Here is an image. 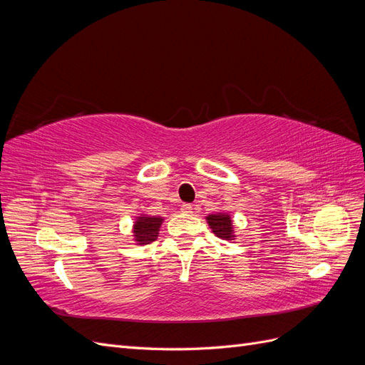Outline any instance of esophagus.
Returning a JSON list of instances; mask_svg holds the SVG:
<instances>
[{"label":"esophagus","instance_id":"34e87169","mask_svg":"<svg viewBox=\"0 0 365 365\" xmlns=\"http://www.w3.org/2000/svg\"><path fill=\"white\" fill-rule=\"evenodd\" d=\"M192 210H193V207L190 204H182L181 205V212L182 213H192Z\"/></svg>","mask_w":365,"mask_h":365}]
</instances>
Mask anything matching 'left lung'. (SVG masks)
Masks as SVG:
<instances>
[{"label":"left lung","instance_id":"left-lung-1","mask_svg":"<svg viewBox=\"0 0 365 365\" xmlns=\"http://www.w3.org/2000/svg\"><path fill=\"white\" fill-rule=\"evenodd\" d=\"M207 222L217 237L225 239V240H230L233 237V222H231V217L225 213L208 215Z\"/></svg>","mask_w":365,"mask_h":365}]
</instances>
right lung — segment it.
Segmentation results:
<instances>
[{
    "label": "right lung",
    "mask_w": 365,
    "mask_h": 365,
    "mask_svg": "<svg viewBox=\"0 0 365 365\" xmlns=\"http://www.w3.org/2000/svg\"><path fill=\"white\" fill-rule=\"evenodd\" d=\"M163 219L155 216H141L135 220L134 236L140 245H148L158 237Z\"/></svg>",
    "instance_id": "obj_1"
}]
</instances>
